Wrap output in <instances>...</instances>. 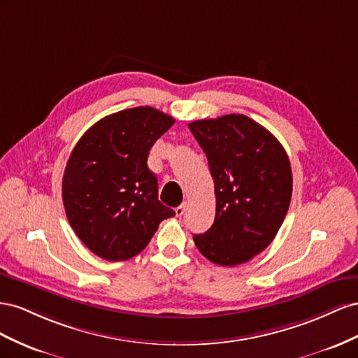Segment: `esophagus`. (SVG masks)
I'll return each instance as SVG.
<instances>
[{
	"instance_id": "1",
	"label": "esophagus",
	"mask_w": 358,
	"mask_h": 358,
	"mask_svg": "<svg viewBox=\"0 0 358 358\" xmlns=\"http://www.w3.org/2000/svg\"><path fill=\"white\" fill-rule=\"evenodd\" d=\"M186 208H187V202H182L180 207H177V208H176V214H177V216H178V217H181L182 214L186 213Z\"/></svg>"
}]
</instances>
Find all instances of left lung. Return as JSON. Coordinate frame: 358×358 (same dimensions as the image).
<instances>
[{
	"label": "left lung",
	"instance_id": "1",
	"mask_svg": "<svg viewBox=\"0 0 358 358\" xmlns=\"http://www.w3.org/2000/svg\"><path fill=\"white\" fill-rule=\"evenodd\" d=\"M208 160L216 195L211 228L193 236L208 261L234 267L274 240L292 195L287 151L257 121L229 114L189 124Z\"/></svg>",
	"mask_w": 358,
	"mask_h": 358
}]
</instances>
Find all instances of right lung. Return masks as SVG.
<instances>
[{"mask_svg": "<svg viewBox=\"0 0 358 358\" xmlns=\"http://www.w3.org/2000/svg\"><path fill=\"white\" fill-rule=\"evenodd\" d=\"M176 122L138 106L91 126L71 151L63 177L70 227L106 261H126L144 250L162 220L176 211L159 201L157 177L147 159L155 142Z\"/></svg>", "mask_w": 358, "mask_h": 358, "instance_id": "obj_1", "label": "right lung"}]
</instances>
